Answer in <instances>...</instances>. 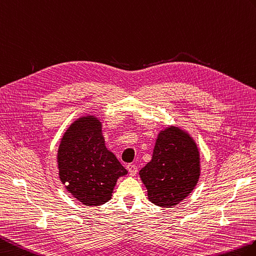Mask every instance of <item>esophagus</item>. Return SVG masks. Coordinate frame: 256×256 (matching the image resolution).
Listing matches in <instances>:
<instances>
[{
	"label": "esophagus",
	"instance_id": "34e87169",
	"mask_svg": "<svg viewBox=\"0 0 256 256\" xmlns=\"http://www.w3.org/2000/svg\"><path fill=\"white\" fill-rule=\"evenodd\" d=\"M127 170H128V172H129V174L132 175V176H134V175H136L137 174V172H138V168L134 166V164H128L127 166Z\"/></svg>",
	"mask_w": 256,
	"mask_h": 256
}]
</instances>
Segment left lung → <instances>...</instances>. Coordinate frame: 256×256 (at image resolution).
<instances>
[{"label":"left lung","instance_id":"8db88e82","mask_svg":"<svg viewBox=\"0 0 256 256\" xmlns=\"http://www.w3.org/2000/svg\"><path fill=\"white\" fill-rule=\"evenodd\" d=\"M149 200L171 208L188 196L200 175V151L190 136L170 126L158 134L151 161L140 170Z\"/></svg>","mask_w":256,"mask_h":256}]
</instances>
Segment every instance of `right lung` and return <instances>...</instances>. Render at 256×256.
I'll return each instance as SVG.
<instances>
[{
  "mask_svg": "<svg viewBox=\"0 0 256 256\" xmlns=\"http://www.w3.org/2000/svg\"><path fill=\"white\" fill-rule=\"evenodd\" d=\"M56 160L62 184L85 206L108 202L117 180L128 173L107 150L102 122L95 116L78 118L68 128Z\"/></svg>",
  "mask_w": 256,
  "mask_h": 256,
  "instance_id": "obj_1",
  "label": "right lung"
}]
</instances>
